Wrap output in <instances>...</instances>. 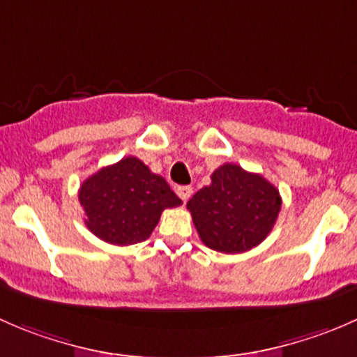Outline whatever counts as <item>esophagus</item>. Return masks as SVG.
<instances>
[{
    "instance_id": "obj_1",
    "label": "esophagus",
    "mask_w": 357,
    "mask_h": 357,
    "mask_svg": "<svg viewBox=\"0 0 357 357\" xmlns=\"http://www.w3.org/2000/svg\"><path fill=\"white\" fill-rule=\"evenodd\" d=\"M176 193H178V197L181 199L183 202H188L190 197H192L193 190L192 186H178V190H176Z\"/></svg>"
}]
</instances>
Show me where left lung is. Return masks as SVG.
I'll return each instance as SVG.
<instances>
[{"mask_svg": "<svg viewBox=\"0 0 357 357\" xmlns=\"http://www.w3.org/2000/svg\"><path fill=\"white\" fill-rule=\"evenodd\" d=\"M211 179L186 204L202 242L225 254L257 247L271 233L282 208L276 186L236 164L221 165Z\"/></svg>", "mask_w": 357, "mask_h": 357, "instance_id": "obj_1", "label": "left lung"}]
</instances>
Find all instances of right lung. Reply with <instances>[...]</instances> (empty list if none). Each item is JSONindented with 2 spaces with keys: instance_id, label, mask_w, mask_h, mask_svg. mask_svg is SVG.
<instances>
[{
  "instance_id": "add662e5",
  "label": "right lung",
  "mask_w": 357,
  "mask_h": 357,
  "mask_svg": "<svg viewBox=\"0 0 357 357\" xmlns=\"http://www.w3.org/2000/svg\"><path fill=\"white\" fill-rule=\"evenodd\" d=\"M86 226L112 245H132L152 235L164 208L183 202L139 158L124 157L89 176L79 188Z\"/></svg>"
}]
</instances>
